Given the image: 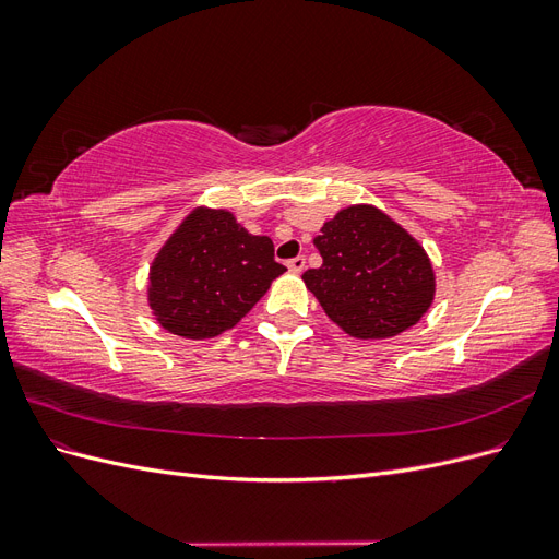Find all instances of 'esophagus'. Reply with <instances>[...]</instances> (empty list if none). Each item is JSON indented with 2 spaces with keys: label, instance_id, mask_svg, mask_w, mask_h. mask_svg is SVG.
<instances>
[{
  "label": "esophagus",
  "instance_id": "obj_1",
  "mask_svg": "<svg viewBox=\"0 0 559 559\" xmlns=\"http://www.w3.org/2000/svg\"><path fill=\"white\" fill-rule=\"evenodd\" d=\"M286 267H289L292 273H302V270H306V257L289 259V261H286Z\"/></svg>",
  "mask_w": 559,
  "mask_h": 559
}]
</instances>
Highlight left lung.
Segmentation results:
<instances>
[{
	"instance_id": "left-lung-1",
	"label": "left lung",
	"mask_w": 559,
	"mask_h": 559,
	"mask_svg": "<svg viewBox=\"0 0 559 559\" xmlns=\"http://www.w3.org/2000/svg\"><path fill=\"white\" fill-rule=\"evenodd\" d=\"M321 267L302 273L331 321L364 341L417 324L433 300V270L408 233L376 207L337 212L314 238Z\"/></svg>"
}]
</instances>
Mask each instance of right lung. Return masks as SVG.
I'll list each match as a JSON object with an SVG mask.
<instances>
[{
  "label": "right lung",
  "instance_id": "add662e5",
  "mask_svg": "<svg viewBox=\"0 0 559 559\" xmlns=\"http://www.w3.org/2000/svg\"><path fill=\"white\" fill-rule=\"evenodd\" d=\"M284 270L265 235L228 212L195 210L156 257L148 302L163 329L202 341L238 324Z\"/></svg>",
  "mask_w": 559,
  "mask_h": 559
}]
</instances>
